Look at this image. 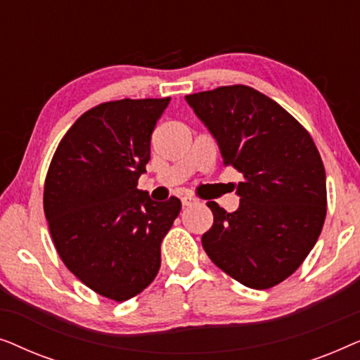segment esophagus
Listing matches in <instances>:
<instances>
[{
  "mask_svg": "<svg viewBox=\"0 0 360 360\" xmlns=\"http://www.w3.org/2000/svg\"><path fill=\"white\" fill-rule=\"evenodd\" d=\"M193 203H196V200L191 198V196H184V198H181V205L184 206H191Z\"/></svg>",
  "mask_w": 360,
  "mask_h": 360,
  "instance_id": "esophagus-1",
  "label": "esophagus"
}]
</instances>
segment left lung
<instances>
[{"instance_id": "obj_1", "label": "left lung", "mask_w": 360, "mask_h": 360, "mask_svg": "<svg viewBox=\"0 0 360 360\" xmlns=\"http://www.w3.org/2000/svg\"><path fill=\"white\" fill-rule=\"evenodd\" d=\"M185 100L218 142L224 165L244 176L234 213L208 203L214 223L201 238L205 252L249 288L283 282L314 248L326 218V174L311 136L250 86H219Z\"/></svg>"}]
</instances>
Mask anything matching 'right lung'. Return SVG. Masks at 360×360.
Segmentation results:
<instances>
[{"instance_id": "right-lung-1", "label": "right lung", "mask_w": 360, "mask_h": 360, "mask_svg": "<svg viewBox=\"0 0 360 360\" xmlns=\"http://www.w3.org/2000/svg\"><path fill=\"white\" fill-rule=\"evenodd\" d=\"M170 98L103 103L83 112L58 144L44 186V211L68 270L93 292L124 302L149 287L160 244L181 210L150 200L137 180L152 131Z\"/></svg>"}]
</instances>
